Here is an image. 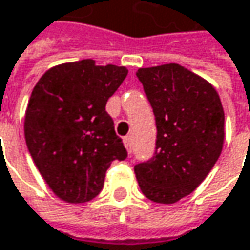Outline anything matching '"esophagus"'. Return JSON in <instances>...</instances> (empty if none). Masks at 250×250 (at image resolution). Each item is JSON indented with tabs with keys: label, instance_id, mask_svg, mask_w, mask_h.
Wrapping results in <instances>:
<instances>
[{
	"label": "esophagus",
	"instance_id": "esophagus-1",
	"mask_svg": "<svg viewBox=\"0 0 250 250\" xmlns=\"http://www.w3.org/2000/svg\"><path fill=\"white\" fill-rule=\"evenodd\" d=\"M123 143H125V148H127L128 154H130V153L133 151V146H131V139H130V137L127 136V137H125V139H123Z\"/></svg>",
	"mask_w": 250,
	"mask_h": 250
}]
</instances>
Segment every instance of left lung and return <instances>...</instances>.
I'll return each mask as SVG.
<instances>
[{"label":"left lung","mask_w":250,"mask_h":250,"mask_svg":"<svg viewBox=\"0 0 250 250\" xmlns=\"http://www.w3.org/2000/svg\"><path fill=\"white\" fill-rule=\"evenodd\" d=\"M155 116L154 155L134 166L141 192L158 204L189 195L218 161L225 131L221 99L211 83L177 63L141 67Z\"/></svg>","instance_id":"obj_1"}]
</instances>
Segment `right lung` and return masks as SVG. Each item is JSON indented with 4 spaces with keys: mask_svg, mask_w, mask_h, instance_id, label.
<instances>
[{
    "mask_svg": "<svg viewBox=\"0 0 250 250\" xmlns=\"http://www.w3.org/2000/svg\"><path fill=\"white\" fill-rule=\"evenodd\" d=\"M128 70L95 61L62 63L35 84L25 111V141L38 171L69 204L93 199L114 160L127 157L106 111Z\"/></svg>",
    "mask_w": 250,
    "mask_h": 250,
    "instance_id": "1",
    "label": "right lung"
}]
</instances>
